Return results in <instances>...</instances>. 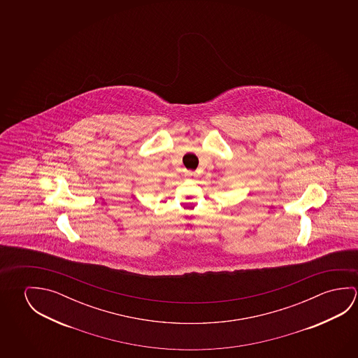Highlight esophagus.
<instances>
[{
	"mask_svg": "<svg viewBox=\"0 0 358 358\" xmlns=\"http://www.w3.org/2000/svg\"><path fill=\"white\" fill-rule=\"evenodd\" d=\"M186 176H187L188 178H194V177H196V172H194V171H187V172H186Z\"/></svg>",
	"mask_w": 358,
	"mask_h": 358,
	"instance_id": "34e87169",
	"label": "esophagus"
}]
</instances>
